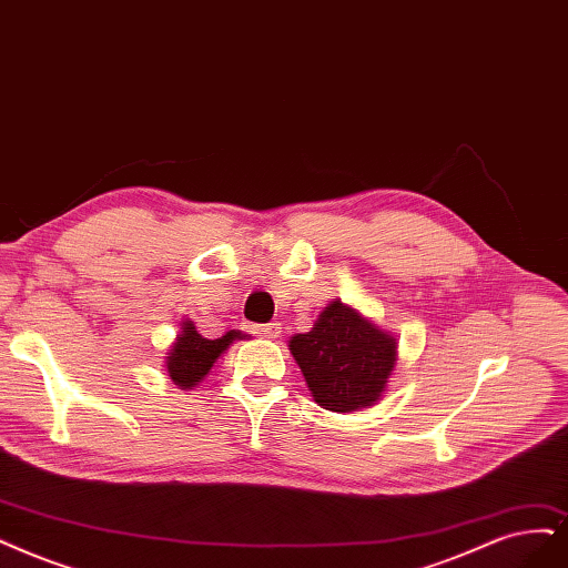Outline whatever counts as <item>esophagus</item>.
I'll return each instance as SVG.
<instances>
[{
  "label": "esophagus",
  "mask_w": 568,
  "mask_h": 568,
  "mask_svg": "<svg viewBox=\"0 0 568 568\" xmlns=\"http://www.w3.org/2000/svg\"><path fill=\"white\" fill-rule=\"evenodd\" d=\"M252 332L262 339H276L281 334V323H266V325H252Z\"/></svg>",
  "instance_id": "obj_1"
}]
</instances>
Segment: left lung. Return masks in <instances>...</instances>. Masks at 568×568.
I'll return each instance as SVG.
<instances>
[{
    "label": "left lung",
    "mask_w": 568,
    "mask_h": 568,
    "mask_svg": "<svg viewBox=\"0 0 568 568\" xmlns=\"http://www.w3.org/2000/svg\"><path fill=\"white\" fill-rule=\"evenodd\" d=\"M323 409L351 414L382 400L397 365V339L358 308L329 302L313 327L287 342Z\"/></svg>",
    "instance_id": "1"
}]
</instances>
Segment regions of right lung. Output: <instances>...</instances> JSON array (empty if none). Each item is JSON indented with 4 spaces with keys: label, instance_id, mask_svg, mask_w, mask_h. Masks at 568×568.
Returning a JSON list of instances; mask_svg holds the SVG:
<instances>
[{
    "label": "right lung",
    "instance_id": "obj_1",
    "mask_svg": "<svg viewBox=\"0 0 568 568\" xmlns=\"http://www.w3.org/2000/svg\"><path fill=\"white\" fill-rule=\"evenodd\" d=\"M247 337L250 334H243L241 329H229L220 339H205L203 334H199L194 321L182 318L175 342L165 351V376L178 388L192 390L205 379L213 365L220 361V355L226 353L231 344Z\"/></svg>",
    "mask_w": 568,
    "mask_h": 568
}]
</instances>
